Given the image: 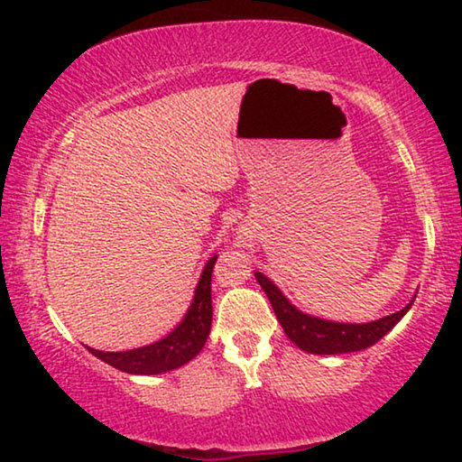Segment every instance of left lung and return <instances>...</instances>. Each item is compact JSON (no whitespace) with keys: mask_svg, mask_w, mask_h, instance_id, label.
I'll return each mask as SVG.
<instances>
[{"mask_svg":"<svg viewBox=\"0 0 462 462\" xmlns=\"http://www.w3.org/2000/svg\"><path fill=\"white\" fill-rule=\"evenodd\" d=\"M256 281L267 293L275 316L283 326L287 338L297 344L301 350L311 355H342V353H356V350L369 348L374 342H379L391 328H393L405 316L411 303L395 314L374 319L369 324H340L328 322V319L311 318L295 310L291 303L285 300V295L273 285L261 273H254Z\"/></svg>","mask_w":462,"mask_h":462,"instance_id":"1","label":"left lung"}]
</instances>
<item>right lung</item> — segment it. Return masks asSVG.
<instances>
[{"mask_svg": "<svg viewBox=\"0 0 462 462\" xmlns=\"http://www.w3.org/2000/svg\"><path fill=\"white\" fill-rule=\"evenodd\" d=\"M216 259L217 256H212L206 264L189 311L167 338L126 353H101L96 348H89V353L132 374H159L189 363L193 356L199 355L212 328V273Z\"/></svg>", "mask_w": 462, "mask_h": 462, "instance_id": "obj_1", "label": "right lung"}]
</instances>
